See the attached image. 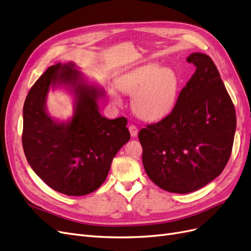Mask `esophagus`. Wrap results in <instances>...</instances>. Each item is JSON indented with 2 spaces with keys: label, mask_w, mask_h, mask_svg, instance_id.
<instances>
[{
  "label": "esophagus",
  "mask_w": 251,
  "mask_h": 251,
  "mask_svg": "<svg viewBox=\"0 0 251 251\" xmlns=\"http://www.w3.org/2000/svg\"><path fill=\"white\" fill-rule=\"evenodd\" d=\"M129 131H130V134L132 137H136L138 133V129L136 128L135 125H130L129 126Z\"/></svg>",
  "instance_id": "esophagus-1"
}]
</instances>
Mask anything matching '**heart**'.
Wrapping results in <instances>:
<instances>
[{
    "label": "heart",
    "mask_w": 251,
    "mask_h": 251,
    "mask_svg": "<svg viewBox=\"0 0 251 251\" xmlns=\"http://www.w3.org/2000/svg\"><path fill=\"white\" fill-rule=\"evenodd\" d=\"M117 87L125 94L133 95L132 107L138 117L154 122L173 111L178 98L179 78L172 68L148 63L122 74L117 80ZM109 95L116 104L121 103L115 90H110Z\"/></svg>",
    "instance_id": "b5f03b06"
}]
</instances>
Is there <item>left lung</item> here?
Here are the masks:
<instances>
[{"instance_id":"left-lung-1","label":"left lung","mask_w":251,"mask_h":251,"mask_svg":"<svg viewBox=\"0 0 251 251\" xmlns=\"http://www.w3.org/2000/svg\"><path fill=\"white\" fill-rule=\"evenodd\" d=\"M197 67L172 113L138 133L145 171L157 186L189 193L222 173L236 131L235 107L209 55L193 52Z\"/></svg>"}]
</instances>
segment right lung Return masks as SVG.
Here are the masks:
<instances>
[{"label":"right lung","instance_id":"1","mask_svg":"<svg viewBox=\"0 0 251 251\" xmlns=\"http://www.w3.org/2000/svg\"><path fill=\"white\" fill-rule=\"evenodd\" d=\"M63 87L74 95V115L66 121L51 118L46 108L49 90ZM103 88L89 81L73 62L52 65L25 98L23 147L36 175L66 196H86L99 188L111 161L129 140L125 118L101 116L98 100Z\"/></svg>","mask_w":251,"mask_h":251}]
</instances>
